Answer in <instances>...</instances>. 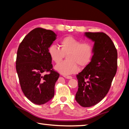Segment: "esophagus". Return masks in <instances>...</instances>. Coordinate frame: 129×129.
<instances>
[{
	"label": "esophagus",
	"mask_w": 129,
	"mask_h": 129,
	"mask_svg": "<svg viewBox=\"0 0 129 129\" xmlns=\"http://www.w3.org/2000/svg\"><path fill=\"white\" fill-rule=\"evenodd\" d=\"M64 77H65V78L67 79H72V76H64Z\"/></svg>",
	"instance_id": "esophagus-1"
}]
</instances>
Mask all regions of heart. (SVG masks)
<instances>
[{"label":"heart","instance_id":"heart-1","mask_svg":"<svg viewBox=\"0 0 129 129\" xmlns=\"http://www.w3.org/2000/svg\"><path fill=\"white\" fill-rule=\"evenodd\" d=\"M60 47L54 44L48 49V54L56 63L60 62L65 55L67 60L56 65L55 69L63 75H69L79 71L78 65L86 67L92 57L93 50L89 43H82L72 36H68L60 41Z\"/></svg>","mask_w":129,"mask_h":129}]
</instances>
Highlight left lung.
I'll use <instances>...</instances> for the list:
<instances>
[{
	"label": "left lung",
	"mask_w": 129,
	"mask_h": 129,
	"mask_svg": "<svg viewBox=\"0 0 129 129\" xmlns=\"http://www.w3.org/2000/svg\"><path fill=\"white\" fill-rule=\"evenodd\" d=\"M94 42L90 63L77 75L78 89L76 100L90 107L104 99L108 92L117 69V51L112 39L104 33H85Z\"/></svg>",
	"instance_id": "obj_1"
}]
</instances>
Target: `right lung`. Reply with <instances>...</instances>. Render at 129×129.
<instances>
[{
  "label": "right lung",
  "mask_w": 129,
  "mask_h": 129,
  "mask_svg": "<svg viewBox=\"0 0 129 129\" xmlns=\"http://www.w3.org/2000/svg\"><path fill=\"white\" fill-rule=\"evenodd\" d=\"M56 37L52 30L36 28L18 47L16 71L22 92L34 104H44L54 96L55 83L60 74L52 69L48 49ZM48 71L50 74H44Z\"/></svg>",
  "instance_id": "1"
}]
</instances>
